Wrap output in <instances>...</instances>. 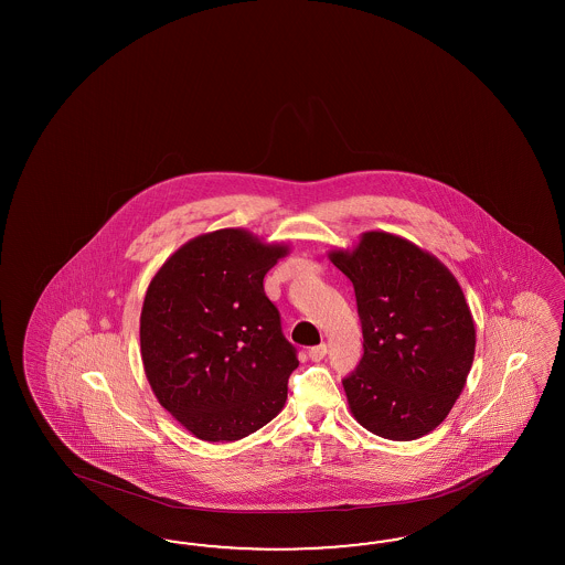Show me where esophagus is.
Instances as JSON below:
<instances>
[{
    "label": "esophagus",
    "instance_id": "obj_1",
    "mask_svg": "<svg viewBox=\"0 0 565 565\" xmlns=\"http://www.w3.org/2000/svg\"><path fill=\"white\" fill-rule=\"evenodd\" d=\"M308 356L312 360H323L327 356V343H319V345H312L308 350Z\"/></svg>",
    "mask_w": 565,
    "mask_h": 565
}]
</instances>
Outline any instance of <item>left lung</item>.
Returning a JSON list of instances; mask_svg holds the SVG:
<instances>
[{
  "label": "left lung",
  "instance_id": "1",
  "mask_svg": "<svg viewBox=\"0 0 565 565\" xmlns=\"http://www.w3.org/2000/svg\"><path fill=\"white\" fill-rule=\"evenodd\" d=\"M354 286L364 354L343 379L362 427L412 441L439 427L462 394L477 331L458 279L444 263L387 232L331 250Z\"/></svg>",
  "mask_w": 565,
  "mask_h": 565
}]
</instances>
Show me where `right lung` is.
Here are the masks:
<instances>
[{
	"instance_id": "1",
	"label": "right lung",
	"mask_w": 565,
	"mask_h": 565,
	"mask_svg": "<svg viewBox=\"0 0 565 565\" xmlns=\"http://www.w3.org/2000/svg\"><path fill=\"white\" fill-rule=\"evenodd\" d=\"M286 255V244L227 227L180 246L149 284L145 375L159 404L203 441H238L286 404L298 359L263 288Z\"/></svg>"
}]
</instances>
